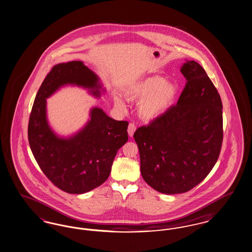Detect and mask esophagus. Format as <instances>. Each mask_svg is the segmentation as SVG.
<instances>
[{"label":"esophagus","instance_id":"34e87169","mask_svg":"<svg viewBox=\"0 0 252 252\" xmlns=\"http://www.w3.org/2000/svg\"><path fill=\"white\" fill-rule=\"evenodd\" d=\"M136 131V126L134 124H129L128 125V128H127V132H128V136L132 137L134 135V133Z\"/></svg>","mask_w":252,"mask_h":252}]
</instances>
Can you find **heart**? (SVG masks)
Instances as JSON below:
<instances>
[{"label": "heart", "instance_id": "obj_1", "mask_svg": "<svg viewBox=\"0 0 252 252\" xmlns=\"http://www.w3.org/2000/svg\"><path fill=\"white\" fill-rule=\"evenodd\" d=\"M178 94V88L160 75L142 78L124 90L125 96L130 101H137L139 116L146 121L155 120L164 115L173 105ZM114 105L121 110L126 104L119 96H114Z\"/></svg>", "mask_w": 252, "mask_h": 252}]
</instances>
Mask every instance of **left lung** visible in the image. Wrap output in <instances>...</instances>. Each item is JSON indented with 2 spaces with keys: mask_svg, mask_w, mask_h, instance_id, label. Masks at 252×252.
Returning <instances> with one entry per match:
<instances>
[{
  "mask_svg": "<svg viewBox=\"0 0 252 252\" xmlns=\"http://www.w3.org/2000/svg\"><path fill=\"white\" fill-rule=\"evenodd\" d=\"M177 105L134 133L144 181L166 194L188 192L209 175L223 141L222 102L203 68L186 60Z\"/></svg>",
  "mask_w": 252,
  "mask_h": 252,
  "instance_id": "left-lung-1",
  "label": "left lung"
}]
</instances>
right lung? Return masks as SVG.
<instances>
[{"label": "right lung", "mask_w": 252, "mask_h": 252, "mask_svg": "<svg viewBox=\"0 0 252 252\" xmlns=\"http://www.w3.org/2000/svg\"><path fill=\"white\" fill-rule=\"evenodd\" d=\"M65 86L83 88L95 98L106 93L99 76L82 61L55 65L36 94L28 140L38 166L49 180L64 192L85 193L108 180L117 151L128 140V123L114 120L94 107L81 129L68 137L60 136L49 125L46 99Z\"/></svg>", "instance_id": "obj_1"}]
</instances>
